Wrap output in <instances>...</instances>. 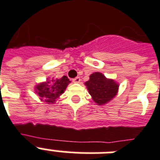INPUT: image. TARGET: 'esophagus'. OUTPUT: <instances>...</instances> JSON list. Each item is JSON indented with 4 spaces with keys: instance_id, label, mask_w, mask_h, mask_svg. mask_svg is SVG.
<instances>
[{
    "instance_id": "34e87169",
    "label": "esophagus",
    "mask_w": 160,
    "mask_h": 160,
    "mask_svg": "<svg viewBox=\"0 0 160 160\" xmlns=\"http://www.w3.org/2000/svg\"><path fill=\"white\" fill-rule=\"evenodd\" d=\"M73 82L74 83H80V78L79 76L76 77L75 79H73Z\"/></svg>"
}]
</instances>
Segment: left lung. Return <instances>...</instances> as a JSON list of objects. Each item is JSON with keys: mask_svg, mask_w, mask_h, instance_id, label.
I'll list each match as a JSON object with an SVG mask.
<instances>
[{"mask_svg": "<svg viewBox=\"0 0 160 160\" xmlns=\"http://www.w3.org/2000/svg\"><path fill=\"white\" fill-rule=\"evenodd\" d=\"M92 100L98 105H104L117 94L119 84L114 80L107 79L103 74L94 72L85 82Z\"/></svg>", "mask_w": 160, "mask_h": 160, "instance_id": "1", "label": "left lung"}]
</instances>
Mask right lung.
Listing matches in <instances>:
<instances>
[{"label": "right lung", "mask_w": 160, "mask_h": 160, "mask_svg": "<svg viewBox=\"0 0 160 160\" xmlns=\"http://www.w3.org/2000/svg\"><path fill=\"white\" fill-rule=\"evenodd\" d=\"M70 82L71 81L66 76L59 79H48L45 82L37 84L35 90L41 101L45 102L48 104H52L63 93Z\"/></svg>", "instance_id": "right-lung-1"}]
</instances>
